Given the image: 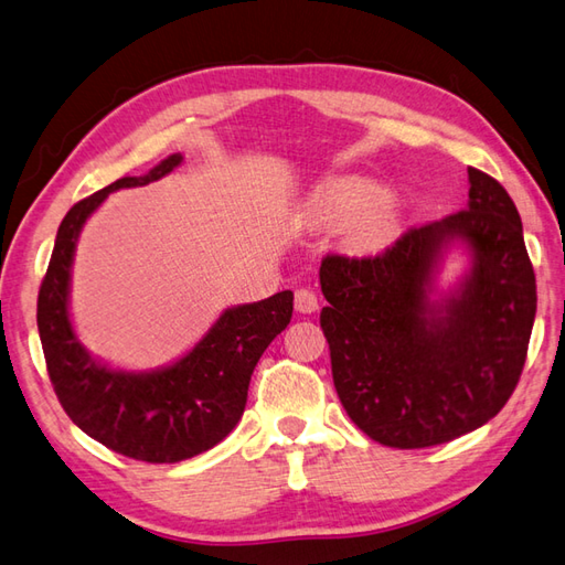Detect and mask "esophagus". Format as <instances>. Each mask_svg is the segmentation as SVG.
<instances>
[{"mask_svg": "<svg viewBox=\"0 0 565 565\" xmlns=\"http://www.w3.org/2000/svg\"><path fill=\"white\" fill-rule=\"evenodd\" d=\"M295 309L299 311V315H311V311L319 309V299L317 295L309 290V287H299V290L295 292Z\"/></svg>", "mask_w": 565, "mask_h": 565, "instance_id": "1", "label": "esophagus"}]
</instances>
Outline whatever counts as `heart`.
Here are the masks:
<instances>
[{
    "instance_id": "obj_1",
    "label": "heart",
    "mask_w": 565,
    "mask_h": 565,
    "mask_svg": "<svg viewBox=\"0 0 565 565\" xmlns=\"http://www.w3.org/2000/svg\"><path fill=\"white\" fill-rule=\"evenodd\" d=\"M309 215L321 227L350 222L345 242L355 254H377L396 239L401 227V212L394 198L382 195L377 183L362 177L326 183L311 200Z\"/></svg>"
}]
</instances>
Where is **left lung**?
<instances>
[{
  "instance_id": "1",
  "label": "left lung",
  "mask_w": 565,
  "mask_h": 565,
  "mask_svg": "<svg viewBox=\"0 0 565 565\" xmlns=\"http://www.w3.org/2000/svg\"><path fill=\"white\" fill-rule=\"evenodd\" d=\"M469 183L467 210L411 227L380 254L321 260L333 386L350 420L386 447H433L481 428L527 360L536 280L520 212L488 173L469 167ZM452 238L472 244L475 270L430 310L424 285Z\"/></svg>"
}]
</instances>
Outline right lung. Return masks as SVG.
<instances>
[{
  "mask_svg": "<svg viewBox=\"0 0 565 565\" xmlns=\"http://www.w3.org/2000/svg\"><path fill=\"white\" fill-rule=\"evenodd\" d=\"M181 164L171 154L147 177H125L70 207L38 292V333L50 384L74 425L113 452L177 463L207 452L239 423L263 350L292 319V292L227 309L177 365L149 374L116 372L86 355L74 338L67 292L74 244L86 217L118 188L152 183Z\"/></svg>",
  "mask_w": 565,
  "mask_h": 565,
  "instance_id": "add662e5",
  "label": "right lung"
}]
</instances>
